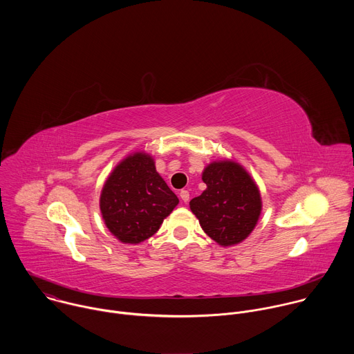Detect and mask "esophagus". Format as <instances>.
Returning a JSON list of instances; mask_svg holds the SVG:
<instances>
[{"instance_id":"34e87169","label":"esophagus","mask_w":354,"mask_h":354,"mask_svg":"<svg viewBox=\"0 0 354 354\" xmlns=\"http://www.w3.org/2000/svg\"><path fill=\"white\" fill-rule=\"evenodd\" d=\"M179 196H180L182 201H185V203H187V201H189V192H187V190H180Z\"/></svg>"}]
</instances>
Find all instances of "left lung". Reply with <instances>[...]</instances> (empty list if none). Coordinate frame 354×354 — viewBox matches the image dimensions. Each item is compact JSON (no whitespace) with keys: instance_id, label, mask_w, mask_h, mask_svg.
<instances>
[{"instance_id":"1","label":"left lung","mask_w":354,"mask_h":354,"mask_svg":"<svg viewBox=\"0 0 354 354\" xmlns=\"http://www.w3.org/2000/svg\"><path fill=\"white\" fill-rule=\"evenodd\" d=\"M201 179L207 189L189 203L201 228L221 246L242 242L254 231L262 212L255 180L242 165L228 160L209 164Z\"/></svg>"}]
</instances>
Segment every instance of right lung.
<instances>
[{"label":"right lung","instance_id":"obj_1","mask_svg":"<svg viewBox=\"0 0 354 354\" xmlns=\"http://www.w3.org/2000/svg\"><path fill=\"white\" fill-rule=\"evenodd\" d=\"M179 198L156 169L154 158L137 151L116 165L99 198L109 231L124 243L153 236Z\"/></svg>","mask_w":354,"mask_h":354}]
</instances>
